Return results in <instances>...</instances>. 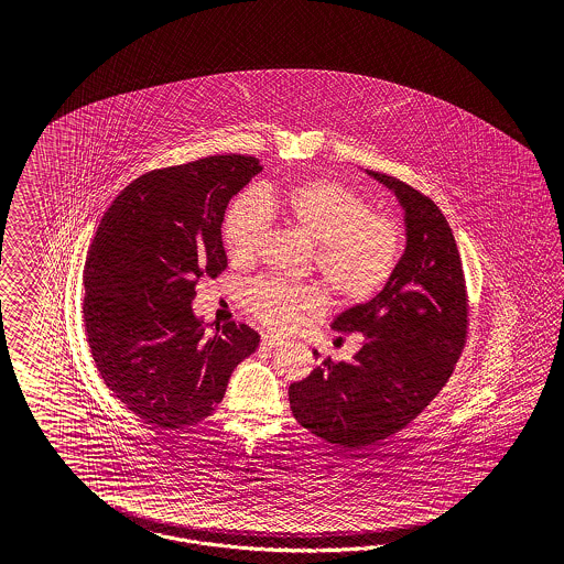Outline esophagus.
I'll return each mask as SVG.
<instances>
[{
    "instance_id": "esophagus-1",
    "label": "esophagus",
    "mask_w": 564,
    "mask_h": 564,
    "mask_svg": "<svg viewBox=\"0 0 564 564\" xmlns=\"http://www.w3.org/2000/svg\"><path fill=\"white\" fill-rule=\"evenodd\" d=\"M281 343H283V337H279V335H262V347L273 349V347H279Z\"/></svg>"
}]
</instances>
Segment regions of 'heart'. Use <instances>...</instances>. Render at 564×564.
I'll use <instances>...</instances> for the list:
<instances>
[{"label":"heart","mask_w":564,"mask_h":564,"mask_svg":"<svg viewBox=\"0 0 564 564\" xmlns=\"http://www.w3.org/2000/svg\"><path fill=\"white\" fill-rule=\"evenodd\" d=\"M269 215H281L316 243V269L328 290L347 304L370 300L393 276L401 257L399 225L372 213L354 189L333 180H307L274 194L248 192L231 205L223 236L231 258L252 260L264 238ZM243 304L262 325L290 330L323 310V293L306 283L258 279Z\"/></svg>","instance_id":"b5f03b06"}]
</instances>
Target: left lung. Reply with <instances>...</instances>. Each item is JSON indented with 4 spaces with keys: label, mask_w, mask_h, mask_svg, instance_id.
<instances>
[{
    "label": "left lung",
    "mask_w": 564,
    "mask_h": 564,
    "mask_svg": "<svg viewBox=\"0 0 564 564\" xmlns=\"http://www.w3.org/2000/svg\"><path fill=\"white\" fill-rule=\"evenodd\" d=\"M366 173L403 208L405 252L380 293L330 323L364 335L354 359L325 358L290 387L295 420L343 448L378 443L415 420L453 375L467 335L462 258L441 208L397 177Z\"/></svg>",
    "instance_id": "1"
}]
</instances>
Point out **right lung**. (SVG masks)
Here are the masks:
<instances>
[{"label":"right lung","instance_id":"obj_1","mask_svg":"<svg viewBox=\"0 0 564 564\" xmlns=\"http://www.w3.org/2000/svg\"><path fill=\"white\" fill-rule=\"evenodd\" d=\"M262 171L215 154L140 175L107 208L85 264L88 347L109 391L154 427L189 426L217 410L229 376L260 335L227 323L215 335L192 310L196 283L227 267L229 200Z\"/></svg>","mask_w":564,"mask_h":564}]
</instances>
